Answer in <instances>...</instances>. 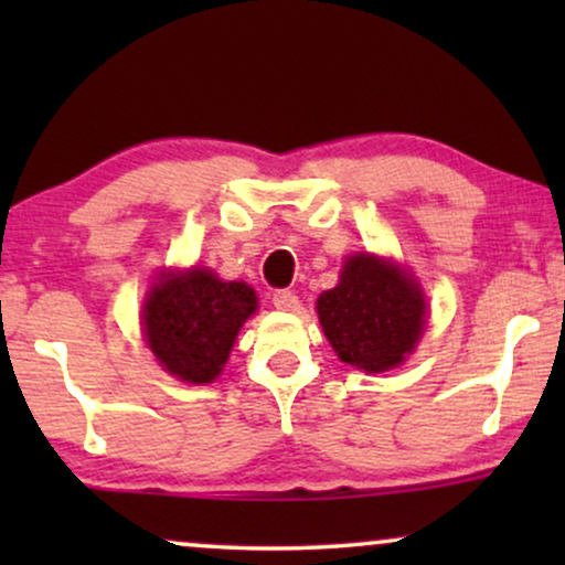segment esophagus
<instances>
[{
    "label": "esophagus",
    "mask_w": 565,
    "mask_h": 565,
    "mask_svg": "<svg viewBox=\"0 0 565 565\" xmlns=\"http://www.w3.org/2000/svg\"><path fill=\"white\" fill-rule=\"evenodd\" d=\"M273 303L277 311H298V296L292 290H275L273 292Z\"/></svg>",
    "instance_id": "obj_1"
}]
</instances>
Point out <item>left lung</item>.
<instances>
[{
  "label": "left lung",
  "instance_id": "1",
  "mask_svg": "<svg viewBox=\"0 0 565 565\" xmlns=\"http://www.w3.org/2000/svg\"><path fill=\"white\" fill-rule=\"evenodd\" d=\"M316 308L339 360L365 373L401 365L427 319L419 285L373 254L347 259L339 285L323 290Z\"/></svg>",
  "mask_w": 565,
  "mask_h": 565
}]
</instances>
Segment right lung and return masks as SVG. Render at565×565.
I'll return each instance as SVG.
<instances>
[{"label":"right lung","instance_id":"obj_1","mask_svg":"<svg viewBox=\"0 0 565 565\" xmlns=\"http://www.w3.org/2000/svg\"><path fill=\"white\" fill-rule=\"evenodd\" d=\"M257 296L244 282H223L211 269L161 275L143 306V331L161 367L188 383H211L226 365Z\"/></svg>","mask_w":565,"mask_h":565}]
</instances>
